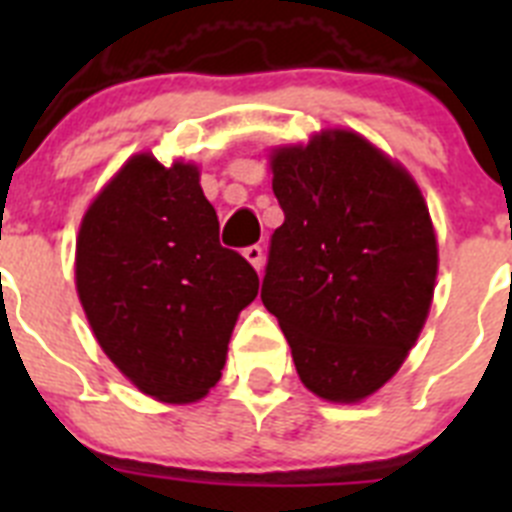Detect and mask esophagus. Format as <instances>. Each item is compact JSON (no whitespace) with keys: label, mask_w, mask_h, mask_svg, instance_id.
Listing matches in <instances>:
<instances>
[{"label":"esophagus","mask_w":512,"mask_h":512,"mask_svg":"<svg viewBox=\"0 0 512 512\" xmlns=\"http://www.w3.org/2000/svg\"><path fill=\"white\" fill-rule=\"evenodd\" d=\"M243 256H246L248 264H251L256 271L264 269V248L261 246H248L246 251H243Z\"/></svg>","instance_id":"esophagus-1"}]
</instances>
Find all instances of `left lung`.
<instances>
[{"label":"left lung","instance_id":"8db88e82","mask_svg":"<svg viewBox=\"0 0 512 512\" xmlns=\"http://www.w3.org/2000/svg\"><path fill=\"white\" fill-rule=\"evenodd\" d=\"M284 223L271 235L261 302L279 320L307 390L359 402L418 341L438 271L413 176L354 130L271 153Z\"/></svg>","mask_w":512,"mask_h":512}]
</instances>
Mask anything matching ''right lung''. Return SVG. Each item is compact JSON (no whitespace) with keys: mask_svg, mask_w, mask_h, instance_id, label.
I'll return each instance as SVG.
<instances>
[{"mask_svg":"<svg viewBox=\"0 0 512 512\" xmlns=\"http://www.w3.org/2000/svg\"><path fill=\"white\" fill-rule=\"evenodd\" d=\"M76 292L112 364L140 392L182 405L220 379L259 274L220 246L200 169L138 153L81 220Z\"/></svg>","mask_w":512,"mask_h":512,"instance_id":"obj_1","label":"right lung"}]
</instances>
